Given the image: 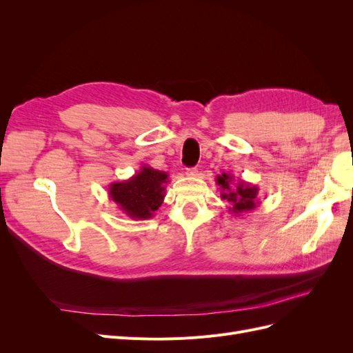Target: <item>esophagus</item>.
Here are the masks:
<instances>
[{"mask_svg":"<svg viewBox=\"0 0 353 353\" xmlns=\"http://www.w3.org/2000/svg\"><path fill=\"white\" fill-rule=\"evenodd\" d=\"M185 175H187V176H190V178H196V176L199 175V172H197V169H196V168H190V169H187Z\"/></svg>","mask_w":353,"mask_h":353,"instance_id":"esophagus-1","label":"esophagus"}]
</instances>
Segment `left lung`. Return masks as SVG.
Listing matches in <instances>:
<instances>
[{
	"mask_svg": "<svg viewBox=\"0 0 353 353\" xmlns=\"http://www.w3.org/2000/svg\"><path fill=\"white\" fill-rule=\"evenodd\" d=\"M216 185L221 190V199L228 201V212L231 215H241V213L250 212L259 206V187L244 179H234V175L222 172L216 176Z\"/></svg>",
	"mask_w": 353,
	"mask_h": 353,
	"instance_id": "obj_1",
	"label": "left lung"
}]
</instances>
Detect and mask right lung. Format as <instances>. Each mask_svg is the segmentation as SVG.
<instances>
[{"mask_svg":"<svg viewBox=\"0 0 353 353\" xmlns=\"http://www.w3.org/2000/svg\"><path fill=\"white\" fill-rule=\"evenodd\" d=\"M169 175L163 170L143 165L131 178L109 185V197L125 215L132 219H148L165 200Z\"/></svg>","mask_w":353,"mask_h":353,"instance_id":"obj_1","label":"right lung"}]
</instances>
